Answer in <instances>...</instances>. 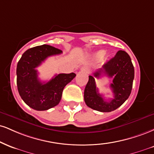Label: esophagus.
<instances>
[{
	"label": "esophagus",
	"instance_id": "esophagus-1",
	"mask_svg": "<svg viewBox=\"0 0 154 154\" xmlns=\"http://www.w3.org/2000/svg\"><path fill=\"white\" fill-rule=\"evenodd\" d=\"M82 70H84V71L87 72H90V71H89V69H87L86 67H84V68H82Z\"/></svg>",
	"mask_w": 154,
	"mask_h": 154
}]
</instances>
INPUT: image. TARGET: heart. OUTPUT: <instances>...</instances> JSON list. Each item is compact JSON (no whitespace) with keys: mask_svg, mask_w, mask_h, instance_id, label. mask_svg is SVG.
Segmentation results:
<instances>
[{"mask_svg":"<svg viewBox=\"0 0 154 154\" xmlns=\"http://www.w3.org/2000/svg\"><path fill=\"white\" fill-rule=\"evenodd\" d=\"M104 54H105L104 51H100L98 52V55H99V56H103V55H104Z\"/></svg>","mask_w":154,"mask_h":154,"instance_id":"heart-1","label":"heart"}]
</instances>
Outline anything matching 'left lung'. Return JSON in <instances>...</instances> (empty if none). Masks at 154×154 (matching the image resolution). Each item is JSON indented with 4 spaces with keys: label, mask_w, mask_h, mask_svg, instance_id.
Segmentation results:
<instances>
[{
    "label": "left lung",
    "mask_w": 154,
    "mask_h": 154,
    "mask_svg": "<svg viewBox=\"0 0 154 154\" xmlns=\"http://www.w3.org/2000/svg\"><path fill=\"white\" fill-rule=\"evenodd\" d=\"M103 74L114 79L111 88L114 97L109 102L103 99L96 87L94 78H99ZM133 79L134 67L131 57L125 51L120 50L101 69L96 71L92 76H89L84 92L85 103L89 107L100 112H111L116 110L130 96Z\"/></svg>",
    "instance_id": "8db88e82"
}]
</instances>
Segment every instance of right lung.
<instances>
[{
	"label": "right lung",
	"instance_id": "1",
	"mask_svg": "<svg viewBox=\"0 0 154 154\" xmlns=\"http://www.w3.org/2000/svg\"><path fill=\"white\" fill-rule=\"evenodd\" d=\"M60 49L44 44L26 50L16 68L18 91L27 105L36 110H47L59 103L64 87L75 77L73 72L59 74L47 82L38 78L36 67L47 57L62 54Z\"/></svg>",
	"mask_w": 154,
	"mask_h": 154
}]
</instances>
